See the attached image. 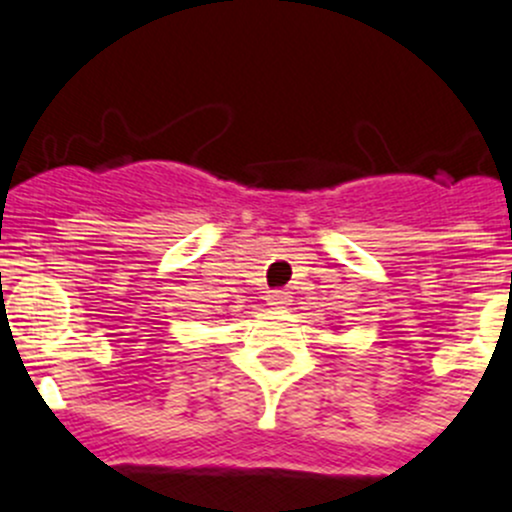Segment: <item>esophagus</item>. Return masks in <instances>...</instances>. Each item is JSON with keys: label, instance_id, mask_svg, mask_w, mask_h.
Instances as JSON below:
<instances>
[{"label": "esophagus", "instance_id": "1", "mask_svg": "<svg viewBox=\"0 0 512 512\" xmlns=\"http://www.w3.org/2000/svg\"><path fill=\"white\" fill-rule=\"evenodd\" d=\"M287 302H290V292H287V290H270V292H267V305L285 307Z\"/></svg>", "mask_w": 512, "mask_h": 512}]
</instances>
